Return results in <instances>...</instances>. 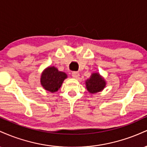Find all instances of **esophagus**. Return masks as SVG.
I'll list each match as a JSON object with an SVG mask.
<instances>
[{
  "label": "esophagus",
  "instance_id": "34e87169",
  "mask_svg": "<svg viewBox=\"0 0 147 147\" xmlns=\"http://www.w3.org/2000/svg\"><path fill=\"white\" fill-rule=\"evenodd\" d=\"M72 75L75 79H77V78H79V73L78 72H73L72 73Z\"/></svg>",
  "mask_w": 147,
  "mask_h": 147
}]
</instances>
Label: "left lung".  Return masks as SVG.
I'll return each mask as SVG.
<instances>
[{"label":"left lung","instance_id":"8db88e82","mask_svg":"<svg viewBox=\"0 0 147 147\" xmlns=\"http://www.w3.org/2000/svg\"><path fill=\"white\" fill-rule=\"evenodd\" d=\"M106 85V80L99 72L92 73L90 78L86 81V87L91 94H95L103 90Z\"/></svg>","mask_w":147,"mask_h":147}]
</instances>
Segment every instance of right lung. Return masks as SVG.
Returning <instances> with one entry per match:
<instances>
[{"instance_id": "1", "label": "right lung", "mask_w": 147, "mask_h": 147, "mask_svg": "<svg viewBox=\"0 0 147 147\" xmlns=\"http://www.w3.org/2000/svg\"><path fill=\"white\" fill-rule=\"evenodd\" d=\"M67 77L65 72L59 71L56 67L49 66L42 72L40 82L45 90L53 93L59 90Z\"/></svg>"}]
</instances>
